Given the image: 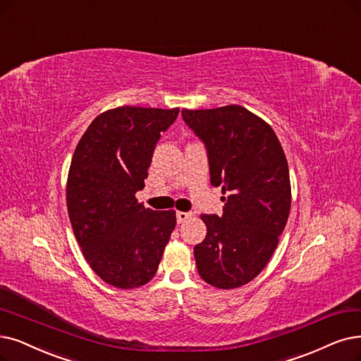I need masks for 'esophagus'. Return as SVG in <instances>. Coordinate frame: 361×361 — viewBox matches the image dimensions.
<instances>
[{
  "instance_id": "1",
  "label": "esophagus",
  "mask_w": 361,
  "mask_h": 361,
  "mask_svg": "<svg viewBox=\"0 0 361 361\" xmlns=\"http://www.w3.org/2000/svg\"><path fill=\"white\" fill-rule=\"evenodd\" d=\"M192 216V213H188V212H178L176 213V219H178V224H183L188 221Z\"/></svg>"
}]
</instances>
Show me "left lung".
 I'll list each match as a JSON object with an SVG mask.
<instances>
[{
	"instance_id": "8db88e82",
	"label": "left lung",
	"mask_w": 361,
	"mask_h": 361,
	"mask_svg": "<svg viewBox=\"0 0 361 361\" xmlns=\"http://www.w3.org/2000/svg\"><path fill=\"white\" fill-rule=\"evenodd\" d=\"M183 121L204 142L210 182L222 186L224 213L201 214L207 235L194 247L200 277L235 289L259 276L289 219V166L272 127L249 109L226 105L183 109Z\"/></svg>"
}]
</instances>
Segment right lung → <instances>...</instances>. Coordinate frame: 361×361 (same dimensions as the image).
Returning <instances> with one entry per match:
<instances>
[{
  "label": "right lung",
  "instance_id": "1",
  "mask_svg": "<svg viewBox=\"0 0 361 361\" xmlns=\"http://www.w3.org/2000/svg\"><path fill=\"white\" fill-rule=\"evenodd\" d=\"M179 108L118 106L92 121L68 173L66 206L85 261L118 289L147 284L176 226V212L147 209L145 186L155 143Z\"/></svg>",
  "mask_w": 361,
  "mask_h": 361
}]
</instances>
